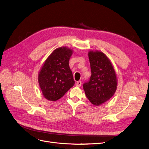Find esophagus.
Listing matches in <instances>:
<instances>
[{
	"label": "esophagus",
	"instance_id": "obj_1",
	"mask_svg": "<svg viewBox=\"0 0 149 149\" xmlns=\"http://www.w3.org/2000/svg\"><path fill=\"white\" fill-rule=\"evenodd\" d=\"M81 85H82V82H81V81H77V82H76V85L77 86H81Z\"/></svg>",
	"mask_w": 149,
	"mask_h": 149
}]
</instances>
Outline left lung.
I'll return each instance as SVG.
<instances>
[{
	"mask_svg": "<svg viewBox=\"0 0 149 149\" xmlns=\"http://www.w3.org/2000/svg\"><path fill=\"white\" fill-rule=\"evenodd\" d=\"M88 57L91 76L83 87L90 102L98 106L114 94L117 86V77L111 61L103 52L90 51Z\"/></svg>",
	"mask_w": 149,
	"mask_h": 149,
	"instance_id": "8db88e82",
	"label": "left lung"
}]
</instances>
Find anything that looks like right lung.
Instances as JSON below:
<instances>
[{
	"label": "right lung",
	"instance_id": "1",
	"mask_svg": "<svg viewBox=\"0 0 149 149\" xmlns=\"http://www.w3.org/2000/svg\"><path fill=\"white\" fill-rule=\"evenodd\" d=\"M73 50L65 47L55 49L47 58L38 74V83L46 99L56 101L74 85L69 59Z\"/></svg>",
	"mask_w": 149,
	"mask_h": 149
}]
</instances>
